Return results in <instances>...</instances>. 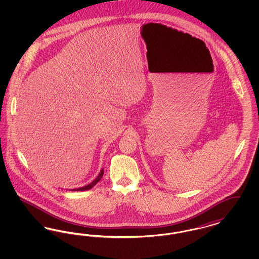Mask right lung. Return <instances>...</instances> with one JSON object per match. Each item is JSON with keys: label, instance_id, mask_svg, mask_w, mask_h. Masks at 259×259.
<instances>
[{"label": "right lung", "instance_id": "obj_1", "mask_svg": "<svg viewBox=\"0 0 259 259\" xmlns=\"http://www.w3.org/2000/svg\"><path fill=\"white\" fill-rule=\"evenodd\" d=\"M103 174H104V169H102L100 172H99L98 176H97V178L92 182V183H90L89 185H85V186H82V187H78V188H75V189H70L71 191L73 190V191H84V190H88V189H91L94 185H97L99 182H100V180L102 179V177H103Z\"/></svg>", "mask_w": 259, "mask_h": 259}]
</instances>
